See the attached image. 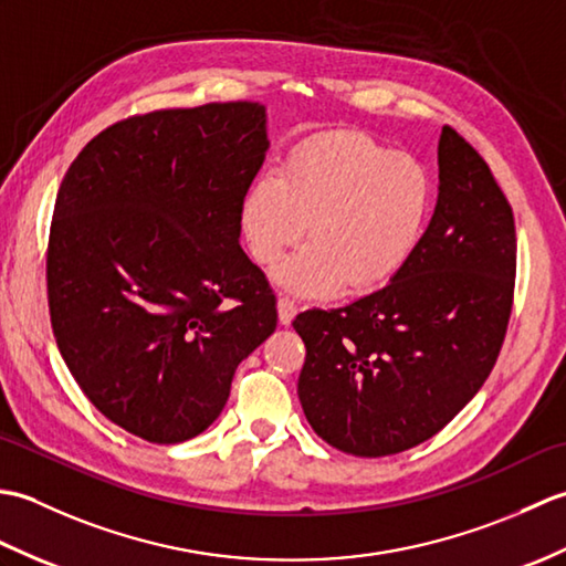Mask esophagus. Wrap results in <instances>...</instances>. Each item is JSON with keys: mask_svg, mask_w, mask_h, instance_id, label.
Here are the masks:
<instances>
[{"mask_svg": "<svg viewBox=\"0 0 566 566\" xmlns=\"http://www.w3.org/2000/svg\"><path fill=\"white\" fill-rule=\"evenodd\" d=\"M276 316H280L282 326H290L296 316V304L292 302L290 296H280V302H276Z\"/></svg>", "mask_w": 566, "mask_h": 566, "instance_id": "obj_1", "label": "esophagus"}]
</instances>
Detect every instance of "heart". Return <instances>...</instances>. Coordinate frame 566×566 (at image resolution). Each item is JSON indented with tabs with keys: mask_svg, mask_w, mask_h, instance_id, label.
<instances>
[{
	"mask_svg": "<svg viewBox=\"0 0 566 566\" xmlns=\"http://www.w3.org/2000/svg\"><path fill=\"white\" fill-rule=\"evenodd\" d=\"M436 203V182L413 155L353 130L311 138L286 155L280 175H262L240 203L250 258L298 296H331L345 284L369 292L416 255Z\"/></svg>",
	"mask_w": 566,
	"mask_h": 566,
	"instance_id": "heart-1",
	"label": "heart"
}]
</instances>
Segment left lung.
Listing matches in <instances>:
<instances>
[{"mask_svg":"<svg viewBox=\"0 0 566 566\" xmlns=\"http://www.w3.org/2000/svg\"><path fill=\"white\" fill-rule=\"evenodd\" d=\"M438 203L416 255L379 292L294 318L306 345L298 401L316 436L387 457L436 436L474 399L506 338L515 286L509 199L442 126Z\"/></svg>","mask_w":566,"mask_h":566,"instance_id":"8db88e82","label":"left lung"}]
</instances>
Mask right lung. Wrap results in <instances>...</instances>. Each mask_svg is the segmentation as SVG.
<instances>
[{
  "instance_id": "add662e5",
  "label": "right lung",
  "mask_w": 566,
  "mask_h": 566,
  "mask_svg": "<svg viewBox=\"0 0 566 566\" xmlns=\"http://www.w3.org/2000/svg\"><path fill=\"white\" fill-rule=\"evenodd\" d=\"M268 148L258 102L163 109L94 136L60 185L45 258L60 355L143 440L207 430L276 328L268 276L238 243Z\"/></svg>"
}]
</instances>
